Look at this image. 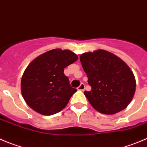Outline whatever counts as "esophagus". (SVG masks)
<instances>
[{
    "mask_svg": "<svg viewBox=\"0 0 147 147\" xmlns=\"http://www.w3.org/2000/svg\"><path fill=\"white\" fill-rule=\"evenodd\" d=\"M84 89H85V85H84V84H83V83L81 84L80 86L77 88L78 90H80V91H84Z\"/></svg>",
    "mask_w": 147,
    "mask_h": 147,
    "instance_id": "34e87169",
    "label": "esophagus"
}]
</instances>
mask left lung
I'll return each instance as SVG.
<instances>
[{"label": "left lung", "instance_id": "1", "mask_svg": "<svg viewBox=\"0 0 147 147\" xmlns=\"http://www.w3.org/2000/svg\"><path fill=\"white\" fill-rule=\"evenodd\" d=\"M80 61L92 87L84 94L96 110L113 115L130 104L136 91V79L124 61L104 50L82 54Z\"/></svg>", "mask_w": 147, "mask_h": 147}]
</instances>
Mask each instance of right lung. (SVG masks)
Returning a JSON list of instances; mask_svg holds the SVG:
<instances>
[{
    "instance_id": "right-lung-1",
    "label": "right lung",
    "mask_w": 147,
    "mask_h": 147,
    "mask_svg": "<svg viewBox=\"0 0 147 147\" xmlns=\"http://www.w3.org/2000/svg\"><path fill=\"white\" fill-rule=\"evenodd\" d=\"M77 60L74 53L61 49L47 51L33 60L21 82L22 97L26 104L44 115L61 111L77 91L71 86L64 68Z\"/></svg>"
}]
</instances>
